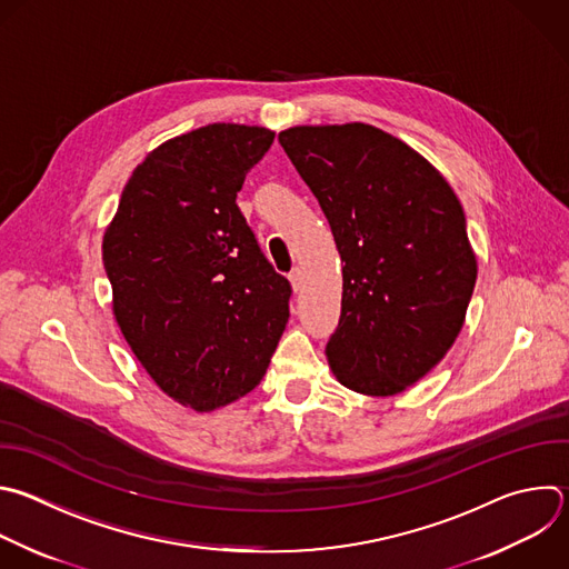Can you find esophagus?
Listing matches in <instances>:
<instances>
[{"label":"esophagus","mask_w":569,"mask_h":569,"mask_svg":"<svg viewBox=\"0 0 569 569\" xmlns=\"http://www.w3.org/2000/svg\"><path fill=\"white\" fill-rule=\"evenodd\" d=\"M288 279H290V283H292V290L299 292V290H301V270H299V268H292V272L288 274Z\"/></svg>","instance_id":"34e87169"}]
</instances>
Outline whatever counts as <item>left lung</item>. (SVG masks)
<instances>
[{
    "label": "left lung",
    "instance_id": "left-lung-1",
    "mask_svg": "<svg viewBox=\"0 0 569 569\" xmlns=\"http://www.w3.org/2000/svg\"><path fill=\"white\" fill-rule=\"evenodd\" d=\"M279 142L319 201L343 263L328 363L357 393H402L465 323L478 268L462 206L429 160L377 127H292Z\"/></svg>",
    "mask_w": 569,
    "mask_h": 569
}]
</instances>
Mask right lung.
<instances>
[{
  "instance_id": "obj_1",
  "label": "right lung",
  "mask_w": 569,
  "mask_h": 569,
  "mask_svg": "<svg viewBox=\"0 0 569 569\" xmlns=\"http://www.w3.org/2000/svg\"><path fill=\"white\" fill-rule=\"evenodd\" d=\"M274 131L208 124L167 140L131 173L102 241L113 315L151 380L197 411L266 375L290 317L279 274L237 206Z\"/></svg>"
}]
</instances>
